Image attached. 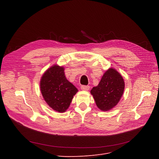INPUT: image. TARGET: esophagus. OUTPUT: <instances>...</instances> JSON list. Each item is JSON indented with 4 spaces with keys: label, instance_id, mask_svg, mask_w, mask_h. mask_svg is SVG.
Segmentation results:
<instances>
[{
    "label": "esophagus",
    "instance_id": "obj_1",
    "mask_svg": "<svg viewBox=\"0 0 159 159\" xmlns=\"http://www.w3.org/2000/svg\"><path fill=\"white\" fill-rule=\"evenodd\" d=\"M81 89L83 91H88L89 89V86L88 85H81Z\"/></svg>",
    "mask_w": 159,
    "mask_h": 159
}]
</instances>
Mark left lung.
<instances>
[{
  "label": "left lung",
  "mask_w": 159,
  "mask_h": 159,
  "mask_svg": "<svg viewBox=\"0 0 159 159\" xmlns=\"http://www.w3.org/2000/svg\"><path fill=\"white\" fill-rule=\"evenodd\" d=\"M124 89L125 81L122 75L111 68L105 72L99 84L93 87L90 93L98 107L103 111H107L119 102Z\"/></svg>",
  "instance_id": "obj_1"
}]
</instances>
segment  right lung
Listing matches in <instances>:
<instances>
[{
	"label": "right lung",
	"instance_id": "obj_1",
	"mask_svg": "<svg viewBox=\"0 0 159 159\" xmlns=\"http://www.w3.org/2000/svg\"><path fill=\"white\" fill-rule=\"evenodd\" d=\"M40 86L46 103L59 113H64L68 109L74 96L78 91L66 79L64 67L57 64L51 66L44 72Z\"/></svg>",
	"mask_w": 159,
	"mask_h": 159
}]
</instances>
